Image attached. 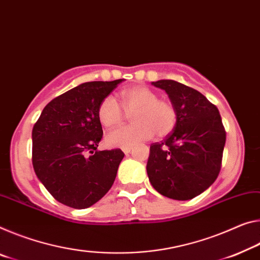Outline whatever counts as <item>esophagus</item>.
Returning <instances> with one entry per match:
<instances>
[{
	"label": "esophagus",
	"mask_w": 260,
	"mask_h": 260,
	"mask_svg": "<svg viewBox=\"0 0 260 260\" xmlns=\"http://www.w3.org/2000/svg\"><path fill=\"white\" fill-rule=\"evenodd\" d=\"M131 150H132V147H127V148H123V149H122V151L125 152V154H129Z\"/></svg>",
	"instance_id": "34e87169"
}]
</instances>
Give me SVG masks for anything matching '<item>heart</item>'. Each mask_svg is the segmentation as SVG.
Here are the masks:
<instances>
[{
	"mask_svg": "<svg viewBox=\"0 0 260 260\" xmlns=\"http://www.w3.org/2000/svg\"><path fill=\"white\" fill-rule=\"evenodd\" d=\"M121 105L113 96H108L98 106V119L103 126L111 128L132 114L134 123L114 129L105 137V143L113 148H127L154 137H166L177 123L175 106L159 100L158 94L147 86L138 85L121 91ZM123 108H121V106Z\"/></svg>",
	"mask_w": 260,
	"mask_h": 260,
	"instance_id": "obj_1",
	"label": "heart"
}]
</instances>
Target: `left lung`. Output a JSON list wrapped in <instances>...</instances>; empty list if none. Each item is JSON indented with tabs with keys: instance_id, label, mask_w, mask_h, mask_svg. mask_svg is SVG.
I'll return each instance as SVG.
<instances>
[{
	"instance_id": "1",
	"label": "left lung",
	"mask_w": 260,
	"mask_h": 260,
	"mask_svg": "<svg viewBox=\"0 0 260 260\" xmlns=\"http://www.w3.org/2000/svg\"><path fill=\"white\" fill-rule=\"evenodd\" d=\"M151 84L168 93L177 123L163 141L150 146L149 182L170 199H193L215 182L221 170L225 145L221 115L203 93L187 85L172 80Z\"/></svg>"
}]
</instances>
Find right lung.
<instances>
[{"mask_svg": "<svg viewBox=\"0 0 260 260\" xmlns=\"http://www.w3.org/2000/svg\"><path fill=\"white\" fill-rule=\"evenodd\" d=\"M122 81L77 85L49 102L35 123L32 164L59 203L88 208L113 185L125 154L120 149H97L103 138L98 106Z\"/></svg>", "mask_w": 260, "mask_h": 260, "instance_id": "right-lung-1", "label": "right lung"}]
</instances>
